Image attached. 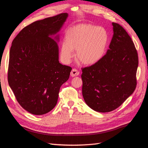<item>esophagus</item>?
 Listing matches in <instances>:
<instances>
[{
	"label": "esophagus",
	"mask_w": 148,
	"mask_h": 148,
	"mask_svg": "<svg viewBox=\"0 0 148 148\" xmlns=\"http://www.w3.org/2000/svg\"><path fill=\"white\" fill-rule=\"evenodd\" d=\"M79 74V71L78 70H77V69H72V70H71V73H70V75L72 77H76V76H78Z\"/></svg>",
	"instance_id": "34e87169"
}]
</instances>
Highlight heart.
<instances>
[{
	"label": "heart",
	"mask_w": 148,
	"mask_h": 148,
	"mask_svg": "<svg viewBox=\"0 0 148 148\" xmlns=\"http://www.w3.org/2000/svg\"><path fill=\"white\" fill-rule=\"evenodd\" d=\"M109 34L101 26L82 24L66 31L60 47V56L70 61L77 50L78 60L85 65H92L99 62L106 54L109 44Z\"/></svg>",
	"instance_id": "b5f03b06"
}]
</instances>
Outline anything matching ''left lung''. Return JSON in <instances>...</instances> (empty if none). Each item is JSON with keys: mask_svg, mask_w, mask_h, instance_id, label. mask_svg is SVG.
I'll return each instance as SVG.
<instances>
[{"mask_svg": "<svg viewBox=\"0 0 148 148\" xmlns=\"http://www.w3.org/2000/svg\"><path fill=\"white\" fill-rule=\"evenodd\" d=\"M114 34L106 54L97 64L82 69V94L86 104L99 112L122 105L136 86L138 57L125 29L112 23Z\"/></svg>", "mask_w": 148, "mask_h": 148, "instance_id": "left-lung-1", "label": "left lung"}]
</instances>
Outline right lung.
<instances>
[{
    "label": "right lung",
    "instance_id": "1",
    "mask_svg": "<svg viewBox=\"0 0 148 148\" xmlns=\"http://www.w3.org/2000/svg\"><path fill=\"white\" fill-rule=\"evenodd\" d=\"M68 13L34 21L13 39L10 50L8 84L20 105L34 115H43L56 106L60 86L71 68L59 61L60 31Z\"/></svg>",
    "mask_w": 148,
    "mask_h": 148
}]
</instances>
